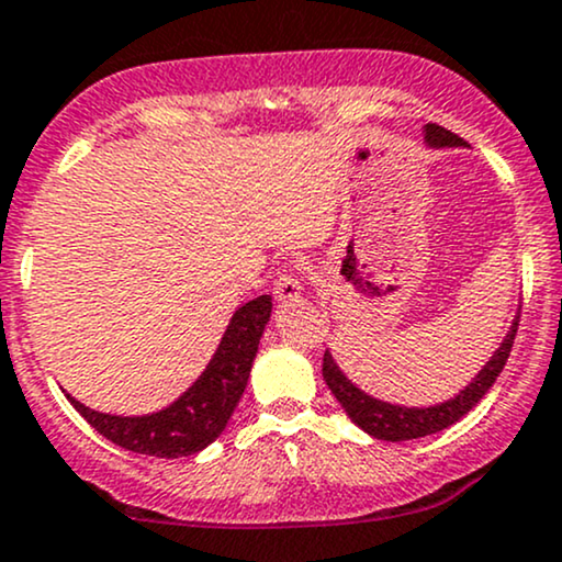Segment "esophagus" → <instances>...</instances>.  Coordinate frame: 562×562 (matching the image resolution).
<instances>
[{
	"label": "esophagus",
	"instance_id": "obj_1",
	"mask_svg": "<svg viewBox=\"0 0 562 562\" xmlns=\"http://www.w3.org/2000/svg\"><path fill=\"white\" fill-rule=\"evenodd\" d=\"M301 295V280L295 274L293 267H285L280 274H277L274 282V299L277 301H293Z\"/></svg>",
	"mask_w": 562,
	"mask_h": 562
}]
</instances>
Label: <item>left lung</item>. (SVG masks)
<instances>
[{"mask_svg": "<svg viewBox=\"0 0 562 562\" xmlns=\"http://www.w3.org/2000/svg\"><path fill=\"white\" fill-rule=\"evenodd\" d=\"M424 138H427V144L435 148L463 146V138H458L456 133L445 131L442 125H435V123L424 125ZM518 319H520V311L510 324V333L505 335V340L499 342V348L495 350V356L484 363V369L469 382V387L458 392V395L450 397V401L429 405V408H405V405H392L367 395V392L358 390L356 384L342 374L329 350H324L322 376L324 382H327V387L333 390L337 403L346 408L350 422H353L356 427H361L367 435L376 439H387V442H403V439H418V437L435 435V431L448 429L450 424H456L458 418H463L479 401H482L486 392H490V387L495 384L499 371H503L505 361H508L510 356L513 340H516V333H518Z\"/></svg>", "mask_w": 562, "mask_h": 562, "instance_id": "left-lung-1", "label": "left lung"}]
</instances>
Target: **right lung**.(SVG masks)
Returning a JSON list of instances; mask_svg holds the SVG:
<instances>
[{
	"mask_svg": "<svg viewBox=\"0 0 562 562\" xmlns=\"http://www.w3.org/2000/svg\"><path fill=\"white\" fill-rule=\"evenodd\" d=\"M269 314H272L269 295L243 303L229 319L204 374L182 392L178 401L157 414L112 416L86 408L72 395H67V401L101 437L120 448L157 458L195 456L225 431L248 384Z\"/></svg>",
	"mask_w": 562,
	"mask_h": 562,
	"instance_id": "add662e5",
	"label": "right lung"
}]
</instances>
